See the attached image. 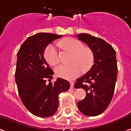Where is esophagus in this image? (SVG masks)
I'll list each match as a JSON object with an SVG mask.
<instances>
[{
    "instance_id": "1",
    "label": "esophagus",
    "mask_w": 131,
    "mask_h": 131,
    "mask_svg": "<svg viewBox=\"0 0 131 131\" xmlns=\"http://www.w3.org/2000/svg\"><path fill=\"white\" fill-rule=\"evenodd\" d=\"M70 85H71V88H73V85H74V83H73V81H70Z\"/></svg>"
}]
</instances>
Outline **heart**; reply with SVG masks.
<instances>
[{
	"mask_svg": "<svg viewBox=\"0 0 131 131\" xmlns=\"http://www.w3.org/2000/svg\"><path fill=\"white\" fill-rule=\"evenodd\" d=\"M58 46L63 51L71 53L69 65H60L56 69L58 77L64 79H73L80 75L81 70L88 71L94 62V56L91 48L83 46V43L76 39L67 37L58 42ZM43 56L46 62L52 67L58 65L60 62L58 52L52 45L46 48Z\"/></svg>",
	"mask_w": 131,
	"mask_h": 131,
	"instance_id": "obj_1",
	"label": "heart"
}]
</instances>
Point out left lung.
<instances>
[{"label":"left lung","instance_id":"obj_1","mask_svg":"<svg viewBox=\"0 0 131 131\" xmlns=\"http://www.w3.org/2000/svg\"><path fill=\"white\" fill-rule=\"evenodd\" d=\"M93 51L94 64L88 73L76 80L74 87L86 92L78 107L90 117L100 115L106 110L114 94L117 76L116 52L112 46L101 38L87 33L76 35Z\"/></svg>","mask_w":131,"mask_h":131}]
</instances>
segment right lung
<instances>
[{"label": "right lung", "mask_w": 131, "mask_h": 131, "mask_svg": "<svg viewBox=\"0 0 131 131\" xmlns=\"http://www.w3.org/2000/svg\"><path fill=\"white\" fill-rule=\"evenodd\" d=\"M62 37L35 34L24 41L17 53L15 80L19 96L25 107L37 117L54 115L59 105V94L70 88L69 81L60 78L55 83H46V79L53 78L54 72L44 59V51L51 42Z\"/></svg>", "instance_id": "obj_1"}]
</instances>
